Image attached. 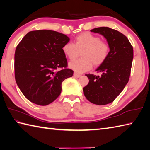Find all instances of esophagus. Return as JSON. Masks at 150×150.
<instances>
[{"mask_svg":"<svg viewBox=\"0 0 150 150\" xmlns=\"http://www.w3.org/2000/svg\"><path fill=\"white\" fill-rule=\"evenodd\" d=\"M81 76V75H79L78 74H76V73H74V77H75V78H79Z\"/></svg>","mask_w":150,"mask_h":150,"instance_id":"34e87169","label":"esophagus"}]
</instances>
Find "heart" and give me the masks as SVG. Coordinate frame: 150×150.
<instances>
[{
    "mask_svg": "<svg viewBox=\"0 0 150 150\" xmlns=\"http://www.w3.org/2000/svg\"><path fill=\"white\" fill-rule=\"evenodd\" d=\"M63 54L70 61L78 58L82 53V59L70 62L69 67L78 74L90 70L103 64L110 54V48L105 41L89 33H83L75 38V44L66 43L62 48Z\"/></svg>",
    "mask_w": 150,
    "mask_h": 150,
    "instance_id": "1",
    "label": "heart"
}]
</instances>
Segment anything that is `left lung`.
Segmentation results:
<instances>
[{
  "instance_id": "left-lung-1",
  "label": "left lung",
  "mask_w": 150,
  "mask_h": 150,
  "mask_svg": "<svg viewBox=\"0 0 150 150\" xmlns=\"http://www.w3.org/2000/svg\"><path fill=\"white\" fill-rule=\"evenodd\" d=\"M91 31L103 36L110 50L105 62L96 69L102 75H86L89 81L83 88V94L90 102L106 105L113 102L128 82L134 57L133 47L128 38L116 30L102 27Z\"/></svg>"
}]
</instances>
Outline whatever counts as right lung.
<instances>
[{"mask_svg":"<svg viewBox=\"0 0 150 150\" xmlns=\"http://www.w3.org/2000/svg\"><path fill=\"white\" fill-rule=\"evenodd\" d=\"M69 41L56 31L38 30L28 33L16 47L15 80L30 102L39 105L53 102L61 93L62 82L73 76L62 50Z\"/></svg>","mask_w":150,"mask_h":150,"instance_id":"1","label":"right lung"}]
</instances>
